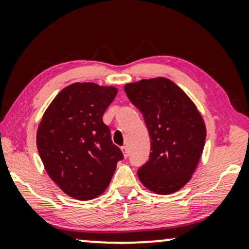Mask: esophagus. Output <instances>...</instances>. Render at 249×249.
I'll use <instances>...</instances> for the list:
<instances>
[{
	"label": "esophagus",
	"instance_id": "1",
	"mask_svg": "<svg viewBox=\"0 0 249 249\" xmlns=\"http://www.w3.org/2000/svg\"><path fill=\"white\" fill-rule=\"evenodd\" d=\"M121 151H122V153H124V156L125 159L128 158V155H129V153H128V147L127 146H122L121 147Z\"/></svg>",
	"mask_w": 249,
	"mask_h": 249
}]
</instances>
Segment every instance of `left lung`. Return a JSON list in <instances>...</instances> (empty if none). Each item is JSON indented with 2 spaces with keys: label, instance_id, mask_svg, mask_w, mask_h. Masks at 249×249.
Returning a JSON list of instances; mask_svg holds the SVG:
<instances>
[{
  "label": "left lung",
  "instance_id": "1",
  "mask_svg": "<svg viewBox=\"0 0 249 249\" xmlns=\"http://www.w3.org/2000/svg\"><path fill=\"white\" fill-rule=\"evenodd\" d=\"M124 91L142 112L151 138L149 159L138 169L139 180L156 194L178 192L202 156L206 138L202 115L185 91L166 78L127 84Z\"/></svg>",
  "mask_w": 249,
  "mask_h": 249
}]
</instances>
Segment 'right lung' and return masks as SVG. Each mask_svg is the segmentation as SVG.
<instances>
[{
  "mask_svg": "<svg viewBox=\"0 0 249 249\" xmlns=\"http://www.w3.org/2000/svg\"><path fill=\"white\" fill-rule=\"evenodd\" d=\"M115 87L74 83L56 95L37 130V149L50 178L79 200L100 196L124 159L102 120Z\"/></svg>",
  "mask_w": 249,
  "mask_h": 249,
  "instance_id": "right-lung-1",
  "label": "right lung"
}]
</instances>
